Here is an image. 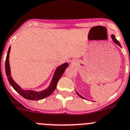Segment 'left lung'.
<instances>
[{
    "instance_id": "8db88e82",
    "label": "left lung",
    "mask_w": 130,
    "mask_h": 130,
    "mask_svg": "<svg viewBox=\"0 0 130 130\" xmlns=\"http://www.w3.org/2000/svg\"><path fill=\"white\" fill-rule=\"evenodd\" d=\"M111 39H112L113 41V42H114V43H116V44H117V45H119V46H120V47H121V45H120V42H119V41H118V40L116 39V37H115V35H111ZM75 91H76V90H75ZM76 93H77V95H79V96L80 98H83V99H85V98H83V97H82V96L81 95H80L79 93H78L77 91H76Z\"/></svg>"
}]
</instances>
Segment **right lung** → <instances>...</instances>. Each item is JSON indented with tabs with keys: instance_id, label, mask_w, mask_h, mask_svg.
<instances>
[{
	"instance_id": "right-lung-1",
	"label": "right lung",
	"mask_w": 130,
	"mask_h": 130,
	"mask_svg": "<svg viewBox=\"0 0 130 130\" xmlns=\"http://www.w3.org/2000/svg\"><path fill=\"white\" fill-rule=\"evenodd\" d=\"M10 47H9L7 53V58H6V61H5V71H6V75L7 76L8 80L10 85L14 88V89L19 93L23 98L29 100H43L44 98H47L50 95L55 89H56L57 84L59 80L61 77L62 75L65 72V69L68 67L69 63H65L59 65L57 67V69L55 71L54 75L53 76L52 80L50 83V85L47 87V89H44L41 91H36L34 90H25L23 89L13 80V79L11 77V73H10V63H9V55H10Z\"/></svg>"
}]
</instances>
